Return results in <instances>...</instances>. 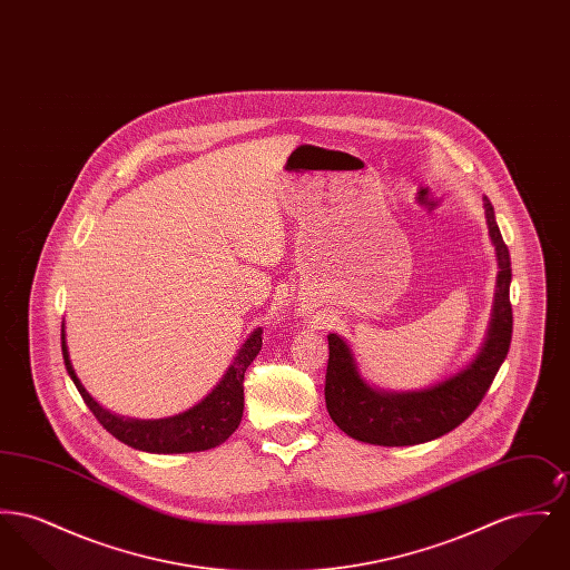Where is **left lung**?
<instances>
[{
    "label": "left lung",
    "mask_w": 570,
    "mask_h": 570,
    "mask_svg": "<svg viewBox=\"0 0 570 570\" xmlns=\"http://www.w3.org/2000/svg\"><path fill=\"white\" fill-rule=\"evenodd\" d=\"M489 237L498 258V282L488 337L481 353L461 372L423 391L389 393L370 386L356 370L351 346L328 333L325 400L333 423L354 440L380 446H410L453 432L476 406L504 363L513 337L511 256L495 224L493 205L483 196Z\"/></svg>",
    "instance_id": "1"
}]
</instances>
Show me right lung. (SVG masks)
<instances>
[{
  "instance_id": "add662e5",
  "label": "right lung",
  "mask_w": 570,
  "mask_h": 570,
  "mask_svg": "<svg viewBox=\"0 0 570 570\" xmlns=\"http://www.w3.org/2000/svg\"><path fill=\"white\" fill-rule=\"evenodd\" d=\"M263 328L252 331L245 340L242 351L235 356L233 365L217 382L216 389L196 406L168 419L158 421H138V419H124L100 406L77 379L75 367L70 363V354L66 346V331L61 325V353L63 363L72 382L81 393L82 402L94 412L100 425L121 440L124 444L147 451V453H194L207 451L222 444L228 435L233 434L244 416V376L247 365L256 358L263 348Z\"/></svg>"
}]
</instances>
